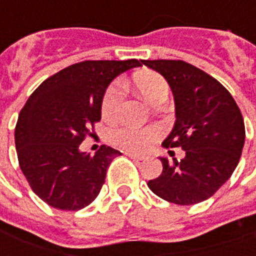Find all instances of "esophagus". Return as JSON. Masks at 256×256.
<instances>
[{
    "label": "esophagus",
    "instance_id": "1",
    "mask_svg": "<svg viewBox=\"0 0 256 256\" xmlns=\"http://www.w3.org/2000/svg\"><path fill=\"white\" fill-rule=\"evenodd\" d=\"M126 155L130 156L132 159H136V160H144L145 156L138 155V154H133V152H126Z\"/></svg>",
    "mask_w": 256,
    "mask_h": 256
}]
</instances>
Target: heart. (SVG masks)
<instances>
[{
    "label": "heart",
    "mask_w": 256,
    "mask_h": 256,
    "mask_svg": "<svg viewBox=\"0 0 256 256\" xmlns=\"http://www.w3.org/2000/svg\"><path fill=\"white\" fill-rule=\"evenodd\" d=\"M134 86L137 88L145 100L155 104L156 100L163 94L168 93V84L164 78L154 71H142L134 76ZM123 100V92L120 84H114L106 89L101 102V112L108 119L115 118L118 110ZM162 128L159 126L150 128H136V126H122L114 130V142L124 150L133 152H144L155 141L160 138Z\"/></svg>",
    "instance_id": "heart-1"
}]
</instances>
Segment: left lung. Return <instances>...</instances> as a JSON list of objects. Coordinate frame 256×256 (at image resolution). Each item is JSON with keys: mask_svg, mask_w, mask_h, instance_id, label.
Instances as JSON below:
<instances>
[{"mask_svg": "<svg viewBox=\"0 0 256 256\" xmlns=\"http://www.w3.org/2000/svg\"><path fill=\"white\" fill-rule=\"evenodd\" d=\"M163 75L176 102L174 128L162 142L181 148L172 163L159 158L163 172L148 181L156 196L190 206L211 198L230 178L242 156L246 128L236 101L208 74L181 60H141Z\"/></svg>", "mask_w": 256, "mask_h": 256, "instance_id": "left-lung-1", "label": "left lung"}]
</instances>
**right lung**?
<instances>
[{"label":"right lung","mask_w":256,"mask_h":256,"mask_svg":"<svg viewBox=\"0 0 256 256\" xmlns=\"http://www.w3.org/2000/svg\"><path fill=\"white\" fill-rule=\"evenodd\" d=\"M141 67L136 58L88 60L44 80L20 111L14 144L22 172L38 198L58 210L89 206L119 150L102 145L92 156L79 145L101 119V102L118 75Z\"/></svg>","instance_id":"1"}]
</instances>
